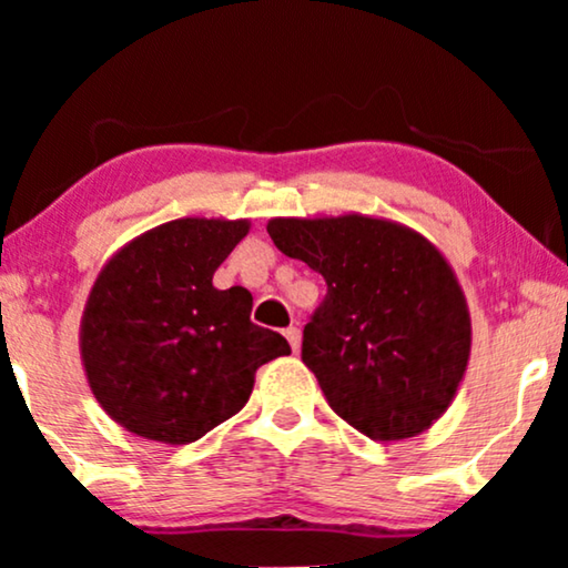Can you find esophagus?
I'll use <instances>...</instances> for the list:
<instances>
[{
    "mask_svg": "<svg viewBox=\"0 0 568 568\" xmlns=\"http://www.w3.org/2000/svg\"><path fill=\"white\" fill-rule=\"evenodd\" d=\"M284 336H286V341H290L292 352H297L300 344H302V333H300L297 325H292V328H286V331H284Z\"/></svg>",
    "mask_w": 568,
    "mask_h": 568,
    "instance_id": "34e87169",
    "label": "esophagus"
}]
</instances>
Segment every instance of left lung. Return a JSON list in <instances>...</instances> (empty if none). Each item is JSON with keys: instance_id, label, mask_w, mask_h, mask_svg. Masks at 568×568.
I'll return each mask as SVG.
<instances>
[{"instance_id": "left-lung-1", "label": "left lung", "mask_w": 568, "mask_h": 568, "mask_svg": "<svg viewBox=\"0 0 568 568\" xmlns=\"http://www.w3.org/2000/svg\"><path fill=\"white\" fill-rule=\"evenodd\" d=\"M274 245L328 284L302 333V362L336 414L377 442L429 429L470 359V313L439 247L364 214L276 216Z\"/></svg>"}]
</instances>
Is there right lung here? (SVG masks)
<instances>
[{"label": "right lung", "instance_id": "1", "mask_svg": "<svg viewBox=\"0 0 568 568\" xmlns=\"http://www.w3.org/2000/svg\"><path fill=\"white\" fill-rule=\"evenodd\" d=\"M247 230V220L185 216L100 268L80 323L82 367L100 408L136 437L201 439L245 406L261 364L292 354L284 336L251 323L245 286L212 284Z\"/></svg>", "mask_w": 568, "mask_h": 568}]
</instances>
